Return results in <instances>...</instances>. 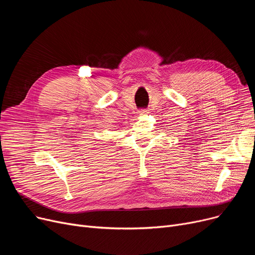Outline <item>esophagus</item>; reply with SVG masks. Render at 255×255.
<instances>
[{
  "mask_svg": "<svg viewBox=\"0 0 255 255\" xmlns=\"http://www.w3.org/2000/svg\"><path fill=\"white\" fill-rule=\"evenodd\" d=\"M149 114V112L146 111V110H141V111H139V115H148Z\"/></svg>",
  "mask_w": 255,
  "mask_h": 255,
  "instance_id": "esophagus-1",
  "label": "esophagus"
}]
</instances>
